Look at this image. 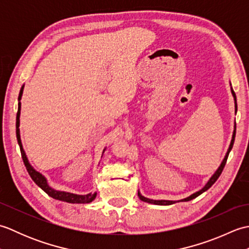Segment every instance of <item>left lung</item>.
Returning a JSON list of instances; mask_svg holds the SVG:
<instances>
[{
    "label": "left lung",
    "mask_w": 249,
    "mask_h": 249,
    "mask_svg": "<svg viewBox=\"0 0 249 249\" xmlns=\"http://www.w3.org/2000/svg\"><path fill=\"white\" fill-rule=\"evenodd\" d=\"M230 86H231V83H230ZM231 93H232V96H233V98H234V108H235V113H236V111H237L236 96H235V93H234V91H233V89H232V87H231ZM235 130H236V125H235V122H234V129H233V134H232V139H231V142H230V145H229V147H228V151H227L226 155H225V157H224V160H223V161H221V163L219 165L217 170H216L215 173L213 174V176L210 178L208 183H206V184L204 185V187H203L202 189H200L199 192L195 193V194H193V195H190L189 197H187V198L182 199V200H178V201H173V200H153V199H149V198H145L144 196H142V195L140 194L139 190H138V197L140 198V200L143 201V202H147V203H151V204H156V205H170V204H173V203H176V202H178V201H183V202H185V201H190V200H193V199H195V198H197L198 196H200L202 193L206 192V190H208L216 181H217V178H219L221 172H223V170H224L225 165H226V162H227V158H228L229 153H230V151L232 150V146H233V143H234Z\"/></svg>",
    "instance_id": "obj_1"
}]
</instances>
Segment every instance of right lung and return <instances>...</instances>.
<instances>
[{"label":"right lung","instance_id":"1","mask_svg":"<svg viewBox=\"0 0 249 249\" xmlns=\"http://www.w3.org/2000/svg\"><path fill=\"white\" fill-rule=\"evenodd\" d=\"M23 88L24 86H22L20 89L19 93V97H18V112H17V119H16V135H17V140H18V144L20 146V151H21V156H22V160L24 162V166L28 170L30 177L32 178V179L36 183L37 186H39L44 192L52 197L53 199L60 200V201H64V202H68V203H89L96 198L97 193H89L88 195H77V194H71V193H67V192H61V190H56L54 188H52L51 186H49L48 181L47 178L41 174L40 172L36 171L35 169L32 167V165L30 163L28 157H26L25 152L23 150L22 146V142H21V138H20V110H21V97H22L23 94ZM106 151V149L104 150V152ZM103 152V154H104Z\"/></svg>","mask_w":249,"mask_h":249}]
</instances>
